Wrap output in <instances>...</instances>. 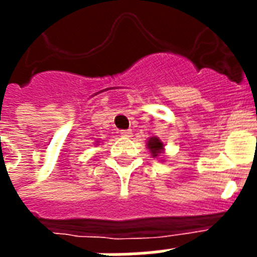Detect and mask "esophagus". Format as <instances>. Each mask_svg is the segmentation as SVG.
<instances>
[{
	"instance_id": "34e87169",
	"label": "esophagus",
	"mask_w": 257,
	"mask_h": 257,
	"mask_svg": "<svg viewBox=\"0 0 257 257\" xmlns=\"http://www.w3.org/2000/svg\"><path fill=\"white\" fill-rule=\"evenodd\" d=\"M120 135L122 137H131L132 136V131L131 129H122V131H120Z\"/></svg>"
}]
</instances>
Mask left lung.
I'll list each match as a JSON object with an SVG mask.
<instances>
[{
    "label": "left lung",
    "mask_w": 257,
    "mask_h": 257,
    "mask_svg": "<svg viewBox=\"0 0 257 257\" xmlns=\"http://www.w3.org/2000/svg\"><path fill=\"white\" fill-rule=\"evenodd\" d=\"M148 148L151 149V153H152L153 157L157 156V153H161V149H163V143H161L157 137H152L149 139L148 141Z\"/></svg>",
    "instance_id": "left-lung-1"
}]
</instances>
